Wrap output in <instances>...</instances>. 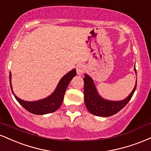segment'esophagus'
<instances>
[{
	"label": "esophagus",
	"instance_id": "esophagus-1",
	"mask_svg": "<svg viewBox=\"0 0 151 151\" xmlns=\"http://www.w3.org/2000/svg\"><path fill=\"white\" fill-rule=\"evenodd\" d=\"M85 71H86V68H85V67L83 66V65H77V72L78 74H82L83 73H84Z\"/></svg>",
	"mask_w": 151,
	"mask_h": 151
}]
</instances>
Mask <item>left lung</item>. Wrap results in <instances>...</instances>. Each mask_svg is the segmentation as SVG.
I'll use <instances>...</instances> for the list:
<instances>
[{
  "mask_svg": "<svg viewBox=\"0 0 151 151\" xmlns=\"http://www.w3.org/2000/svg\"><path fill=\"white\" fill-rule=\"evenodd\" d=\"M136 72V68H134ZM84 82V102L86 108L91 113L100 117H110L120 111L130 101L137 88V83L130 95L122 101H110L103 99L98 94L97 91L91 78L85 74Z\"/></svg>",
  "mask_w": 151,
  "mask_h": 151,
  "instance_id": "1",
  "label": "left lung"
}]
</instances>
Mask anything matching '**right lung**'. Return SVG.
I'll list each match as a JSON object with an SVG mask.
<instances>
[{
    "label": "right lung",
    "mask_w": 151,
    "mask_h": 151,
    "mask_svg": "<svg viewBox=\"0 0 151 151\" xmlns=\"http://www.w3.org/2000/svg\"><path fill=\"white\" fill-rule=\"evenodd\" d=\"M77 74L76 70H72L65 74L60 81L57 88L53 93L46 99L40 100V101H35V102H27L24 101L22 100L18 99L16 96H14L13 91L12 90L11 86V74H10V84L12 92L16 100L19 102L24 108H25L27 111L35 115H45V114L51 113L55 112L60 107L64 99V96L68 88L70 81L72 80V78Z\"/></svg>",
    "instance_id": "1"
}]
</instances>
